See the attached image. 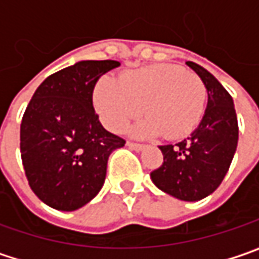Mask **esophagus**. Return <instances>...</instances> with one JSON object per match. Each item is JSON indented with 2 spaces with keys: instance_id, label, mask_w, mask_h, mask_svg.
I'll use <instances>...</instances> for the list:
<instances>
[{
  "instance_id": "esophagus-1",
  "label": "esophagus",
  "mask_w": 259,
  "mask_h": 259,
  "mask_svg": "<svg viewBox=\"0 0 259 259\" xmlns=\"http://www.w3.org/2000/svg\"><path fill=\"white\" fill-rule=\"evenodd\" d=\"M126 145H128L130 148H134V150H138V151H140V150H143V148H144V147H145L144 144H138V143H133V141H128V143H126Z\"/></svg>"
}]
</instances>
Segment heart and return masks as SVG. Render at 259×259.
I'll return each mask as SVG.
<instances>
[{
    "label": "heart",
    "instance_id": "obj_1",
    "mask_svg": "<svg viewBox=\"0 0 259 259\" xmlns=\"http://www.w3.org/2000/svg\"><path fill=\"white\" fill-rule=\"evenodd\" d=\"M206 86L193 72L176 65H154L131 70L119 77L101 80L95 89V105L104 124L121 133L144 112L148 118L133 133L168 140L190 134L200 122L206 105Z\"/></svg>",
    "mask_w": 259,
    "mask_h": 259
}]
</instances>
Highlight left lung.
<instances>
[{
  "instance_id": "8db88e82",
  "label": "left lung",
  "mask_w": 259,
  "mask_h": 259,
  "mask_svg": "<svg viewBox=\"0 0 259 259\" xmlns=\"http://www.w3.org/2000/svg\"><path fill=\"white\" fill-rule=\"evenodd\" d=\"M207 89V108L199 126L177 144L160 145L163 164L151 171L153 183L180 200L196 202L222 183L238 145V119L232 96L212 73L186 62Z\"/></svg>"
}]
</instances>
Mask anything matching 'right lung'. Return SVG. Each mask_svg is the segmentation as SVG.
Wrapping results in <instances>:
<instances>
[{"label":"right lung","mask_w":259,"mask_h":259,"mask_svg":"<svg viewBox=\"0 0 259 259\" xmlns=\"http://www.w3.org/2000/svg\"><path fill=\"white\" fill-rule=\"evenodd\" d=\"M121 65L83 60L50 75L37 88L20 126L25 177L47 206L72 212L104 186L111 153L125 140L106 131L95 112L98 79Z\"/></svg>","instance_id":"1"}]
</instances>
